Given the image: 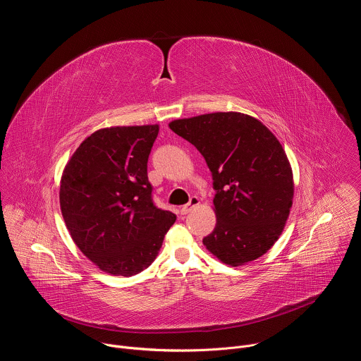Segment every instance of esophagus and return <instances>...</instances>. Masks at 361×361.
<instances>
[{
    "instance_id": "34e87169",
    "label": "esophagus",
    "mask_w": 361,
    "mask_h": 361,
    "mask_svg": "<svg viewBox=\"0 0 361 361\" xmlns=\"http://www.w3.org/2000/svg\"><path fill=\"white\" fill-rule=\"evenodd\" d=\"M198 204H200V200H198L197 197H191V198H190V201H188V204L183 205V207L180 209V214H181V216L188 214L190 212H192V210L197 207Z\"/></svg>"
}]
</instances>
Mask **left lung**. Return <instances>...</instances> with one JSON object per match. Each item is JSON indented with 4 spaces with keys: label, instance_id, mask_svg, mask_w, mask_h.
Masks as SVG:
<instances>
[{
    "label": "left lung",
    "instance_id": "8db88e82",
    "mask_svg": "<svg viewBox=\"0 0 361 361\" xmlns=\"http://www.w3.org/2000/svg\"><path fill=\"white\" fill-rule=\"evenodd\" d=\"M169 126L201 152L213 174L217 223L202 244L233 267L266 254L284 230L294 195L291 166L276 135L235 111Z\"/></svg>",
    "mask_w": 361,
    "mask_h": 361
}]
</instances>
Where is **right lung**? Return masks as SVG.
<instances>
[{"label": "right lung", "instance_id": "right-lung-1", "mask_svg": "<svg viewBox=\"0 0 361 361\" xmlns=\"http://www.w3.org/2000/svg\"><path fill=\"white\" fill-rule=\"evenodd\" d=\"M159 124L101 128L67 163L60 205L71 238L99 270L130 277L147 269L176 214L157 209L147 176Z\"/></svg>", "mask_w": 361, "mask_h": 361}]
</instances>
